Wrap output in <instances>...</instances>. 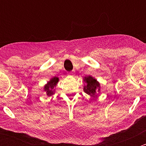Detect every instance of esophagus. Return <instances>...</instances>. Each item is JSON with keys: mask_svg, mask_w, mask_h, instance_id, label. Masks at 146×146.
Here are the masks:
<instances>
[{"mask_svg": "<svg viewBox=\"0 0 146 146\" xmlns=\"http://www.w3.org/2000/svg\"><path fill=\"white\" fill-rule=\"evenodd\" d=\"M72 74H73V73H70V75H72Z\"/></svg>", "mask_w": 146, "mask_h": 146, "instance_id": "obj_1", "label": "esophagus"}]
</instances>
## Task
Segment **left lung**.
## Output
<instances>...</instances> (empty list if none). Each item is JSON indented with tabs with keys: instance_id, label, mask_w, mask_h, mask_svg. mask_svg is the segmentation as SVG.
Segmentation results:
<instances>
[{
	"instance_id": "8db88e82",
	"label": "left lung",
	"mask_w": 146,
	"mask_h": 146,
	"mask_svg": "<svg viewBox=\"0 0 146 146\" xmlns=\"http://www.w3.org/2000/svg\"><path fill=\"white\" fill-rule=\"evenodd\" d=\"M84 80L87 84V85L84 87V91L90 96L95 97L98 90H100V89H98V88H100L99 82L97 81L95 78H93L92 76L85 77Z\"/></svg>"
}]
</instances>
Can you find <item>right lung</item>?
<instances>
[{
    "label": "right lung",
    "instance_id": "add662e5",
    "mask_svg": "<svg viewBox=\"0 0 146 146\" xmlns=\"http://www.w3.org/2000/svg\"><path fill=\"white\" fill-rule=\"evenodd\" d=\"M58 81V78L57 77H54L53 78H51V80L49 82H48V83L44 86V90L46 92V95L48 96H51V95H54V86H56L57 84V82Z\"/></svg>",
    "mask_w": 146,
    "mask_h": 146
}]
</instances>
